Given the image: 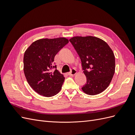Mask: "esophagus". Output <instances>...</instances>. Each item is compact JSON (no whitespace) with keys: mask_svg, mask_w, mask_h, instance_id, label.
Returning <instances> with one entry per match:
<instances>
[{"mask_svg":"<svg viewBox=\"0 0 135 135\" xmlns=\"http://www.w3.org/2000/svg\"><path fill=\"white\" fill-rule=\"evenodd\" d=\"M76 73H77V71H76L75 69H71V70L70 72L68 73V75H74L76 74Z\"/></svg>","mask_w":135,"mask_h":135,"instance_id":"obj_1","label":"esophagus"}]
</instances>
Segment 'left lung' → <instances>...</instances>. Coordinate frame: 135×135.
<instances>
[{
  "label": "left lung",
  "mask_w": 135,
  "mask_h": 135,
  "mask_svg": "<svg viewBox=\"0 0 135 135\" xmlns=\"http://www.w3.org/2000/svg\"><path fill=\"white\" fill-rule=\"evenodd\" d=\"M69 41L81 60L87 82L81 88L89 95H96L107 88L115 73V56L103 40L95 36H74Z\"/></svg>",
  "instance_id": "8db88e82"
}]
</instances>
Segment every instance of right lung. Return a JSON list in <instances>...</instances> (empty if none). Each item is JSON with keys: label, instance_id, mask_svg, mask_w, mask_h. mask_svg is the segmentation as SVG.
<instances>
[{"label": "right lung", "instance_id": "1", "mask_svg": "<svg viewBox=\"0 0 135 135\" xmlns=\"http://www.w3.org/2000/svg\"><path fill=\"white\" fill-rule=\"evenodd\" d=\"M68 43L65 38L41 39L32 43L25 52L24 74L28 84L39 95L52 97L60 91L65 78L54 61L56 55Z\"/></svg>", "mask_w": 135, "mask_h": 135}]
</instances>
